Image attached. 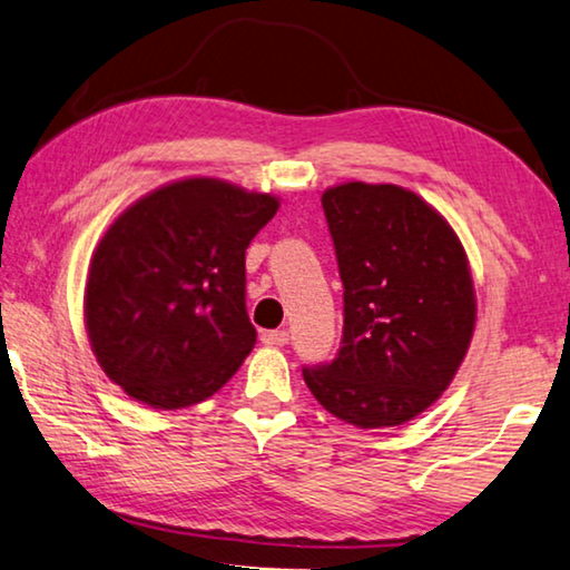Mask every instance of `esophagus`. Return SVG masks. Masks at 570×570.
<instances>
[{
    "label": "esophagus",
    "instance_id": "esophagus-1",
    "mask_svg": "<svg viewBox=\"0 0 570 570\" xmlns=\"http://www.w3.org/2000/svg\"><path fill=\"white\" fill-rule=\"evenodd\" d=\"M287 341H291V333L287 331H265L263 333V343H267V346H285Z\"/></svg>",
    "mask_w": 570,
    "mask_h": 570
}]
</instances>
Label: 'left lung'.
I'll use <instances>...</instances> for the list:
<instances>
[{
    "mask_svg": "<svg viewBox=\"0 0 570 570\" xmlns=\"http://www.w3.org/2000/svg\"><path fill=\"white\" fill-rule=\"evenodd\" d=\"M321 202L343 279V338L303 379L343 422L399 426L442 396L470 348L468 255L450 222L396 184L348 181Z\"/></svg>",
    "mask_w": 570,
    "mask_h": 570,
    "instance_id": "1",
    "label": "left lung"
}]
</instances>
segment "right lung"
<instances>
[{
  "instance_id": "right-lung-1",
  "label": "right lung",
  "mask_w": 570,
  "mask_h": 570,
  "mask_svg": "<svg viewBox=\"0 0 570 570\" xmlns=\"http://www.w3.org/2000/svg\"><path fill=\"white\" fill-rule=\"evenodd\" d=\"M273 194L194 176L120 214L92 252L86 328L106 376L154 409H184L227 384L257 341L245 249L275 217Z\"/></svg>"
}]
</instances>
